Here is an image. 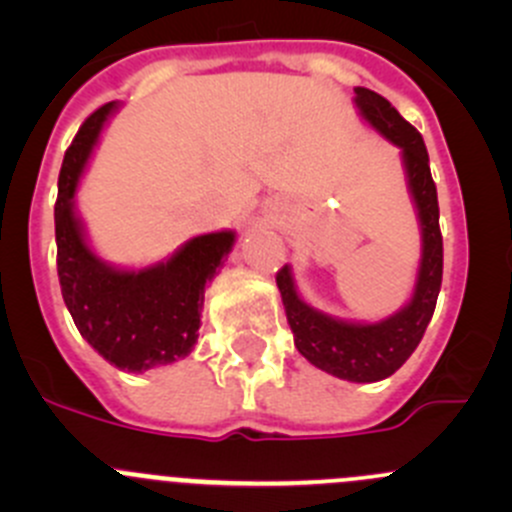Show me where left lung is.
Instances as JSON below:
<instances>
[{
	"label": "left lung",
	"mask_w": 512,
	"mask_h": 512,
	"mask_svg": "<svg viewBox=\"0 0 512 512\" xmlns=\"http://www.w3.org/2000/svg\"><path fill=\"white\" fill-rule=\"evenodd\" d=\"M354 94L361 116L381 136L399 146L404 156L409 190L414 195L423 237L414 297L401 312L381 322L354 324L327 317L302 302L287 265L277 272V287H280L289 329L294 334V347L299 349V354L327 374L356 381V384H371L401 369L423 339V332L436 309L438 292H441L443 237L438 227L436 183L431 178L428 151L421 133L376 91L356 86Z\"/></svg>",
	"instance_id": "8db88e82"
}]
</instances>
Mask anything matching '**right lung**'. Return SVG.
I'll return each mask as SVG.
<instances>
[{
    "label": "right lung",
    "mask_w": 512,
    "mask_h": 512,
    "mask_svg": "<svg viewBox=\"0 0 512 512\" xmlns=\"http://www.w3.org/2000/svg\"><path fill=\"white\" fill-rule=\"evenodd\" d=\"M113 111V101L96 108L66 148L54 205L56 270L81 337L113 366L141 374L193 352L205 285L230 255L235 232L193 237L168 262L146 270H116L98 260L74 213V193Z\"/></svg>",
    "instance_id": "right-lung-1"
}]
</instances>
